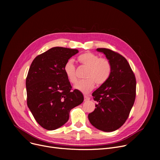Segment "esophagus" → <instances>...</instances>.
<instances>
[{
	"mask_svg": "<svg viewBox=\"0 0 160 160\" xmlns=\"http://www.w3.org/2000/svg\"><path fill=\"white\" fill-rule=\"evenodd\" d=\"M89 99H90V98L89 96L84 95V101H88V100H89Z\"/></svg>",
	"mask_w": 160,
	"mask_h": 160,
	"instance_id": "esophagus-1",
	"label": "esophagus"
}]
</instances>
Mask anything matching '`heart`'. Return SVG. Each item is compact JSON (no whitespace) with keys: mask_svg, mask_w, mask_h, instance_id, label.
<instances>
[{"mask_svg":"<svg viewBox=\"0 0 160 160\" xmlns=\"http://www.w3.org/2000/svg\"><path fill=\"white\" fill-rule=\"evenodd\" d=\"M77 60L79 63L88 68L83 80L78 82L74 88L83 92L88 93L93 89L96 84L100 86L110 78L112 65L110 61L107 58H100L99 56L91 52H86L80 54ZM63 71L66 77L72 84H75L78 82L76 67L71 60L67 61L63 67Z\"/></svg>","mask_w":160,"mask_h":160,"instance_id":"heart-1","label":"heart"}]
</instances>
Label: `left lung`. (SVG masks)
Segmentation results:
<instances>
[{"mask_svg": "<svg viewBox=\"0 0 160 160\" xmlns=\"http://www.w3.org/2000/svg\"><path fill=\"white\" fill-rule=\"evenodd\" d=\"M110 61V78L92 95L97 102L95 110L88 115L91 124L104 132L119 129L127 120L136 95V79L124 56L108 48H98Z\"/></svg>", "mask_w": 160, "mask_h": 160, "instance_id": "obj_1", "label": "left lung"}]
</instances>
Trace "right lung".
I'll use <instances>...</instances> for the list:
<instances>
[{"label": "right lung", "mask_w": 160, "mask_h": 160, "mask_svg": "<svg viewBox=\"0 0 160 160\" xmlns=\"http://www.w3.org/2000/svg\"><path fill=\"white\" fill-rule=\"evenodd\" d=\"M77 49L53 47L33 60L26 79L27 105L37 122L48 130L61 127L71 109L83 101L78 89H72L63 67Z\"/></svg>", "instance_id": "right-lung-1"}]
</instances>
